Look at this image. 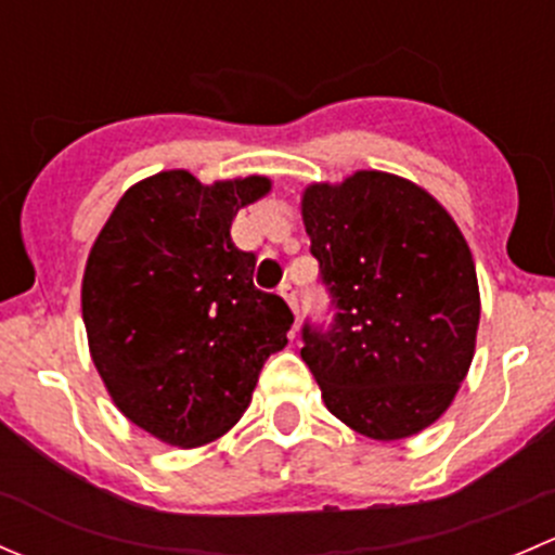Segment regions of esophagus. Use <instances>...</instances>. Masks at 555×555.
Here are the masks:
<instances>
[{
    "label": "esophagus",
    "instance_id": "1",
    "mask_svg": "<svg viewBox=\"0 0 555 555\" xmlns=\"http://www.w3.org/2000/svg\"><path fill=\"white\" fill-rule=\"evenodd\" d=\"M279 295H282L284 300H287V306L293 309L295 317H300V306H298V289L293 287V284H282V289H279Z\"/></svg>",
    "mask_w": 555,
    "mask_h": 555
}]
</instances>
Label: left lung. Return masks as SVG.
<instances>
[{
    "mask_svg": "<svg viewBox=\"0 0 555 555\" xmlns=\"http://www.w3.org/2000/svg\"><path fill=\"white\" fill-rule=\"evenodd\" d=\"M333 304L304 324L300 357L335 418L373 440L438 422L475 354L480 293L473 251L424 188L386 171L309 184L300 201Z\"/></svg>",
    "mask_w": 555,
    "mask_h": 555,
    "instance_id": "1",
    "label": "left lung"
}]
</instances>
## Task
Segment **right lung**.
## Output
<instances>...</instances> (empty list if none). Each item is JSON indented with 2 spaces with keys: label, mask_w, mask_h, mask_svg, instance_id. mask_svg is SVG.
<instances>
[{
  "label": "right lung",
  "mask_w": 555,
  "mask_h": 555,
  "mask_svg": "<svg viewBox=\"0 0 555 555\" xmlns=\"http://www.w3.org/2000/svg\"><path fill=\"white\" fill-rule=\"evenodd\" d=\"M268 177L201 184L184 169L126 190L91 246L82 322L122 416L179 449L225 435L262 365L287 346L293 311L251 282L255 255L231 238Z\"/></svg>",
  "instance_id": "1"
}]
</instances>
